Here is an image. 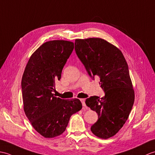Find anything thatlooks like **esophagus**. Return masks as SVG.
Returning a JSON list of instances; mask_svg holds the SVG:
<instances>
[{
	"mask_svg": "<svg viewBox=\"0 0 155 155\" xmlns=\"http://www.w3.org/2000/svg\"><path fill=\"white\" fill-rule=\"evenodd\" d=\"M81 101L82 105H83L84 107H86V105H85V99H81Z\"/></svg>",
	"mask_w": 155,
	"mask_h": 155,
	"instance_id": "esophagus-1",
	"label": "esophagus"
}]
</instances>
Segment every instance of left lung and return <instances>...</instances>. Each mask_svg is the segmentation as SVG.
<instances>
[{"mask_svg": "<svg viewBox=\"0 0 155 155\" xmlns=\"http://www.w3.org/2000/svg\"><path fill=\"white\" fill-rule=\"evenodd\" d=\"M75 50L89 76L100 78L105 92L101 99L91 96L85 100L98 114L91 130L99 138H110L125 124L135 101L128 65L117 48L101 38L76 39Z\"/></svg>", "mask_w": 155, "mask_h": 155, "instance_id": "left-lung-1", "label": "left lung"}]
</instances>
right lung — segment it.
I'll return each mask as SVG.
<instances>
[{"label": "right lung", "instance_id": "right-lung-1", "mask_svg": "<svg viewBox=\"0 0 155 155\" xmlns=\"http://www.w3.org/2000/svg\"><path fill=\"white\" fill-rule=\"evenodd\" d=\"M74 48L69 41L45 42L31 56L24 71V110L34 129L46 138L62 134L71 116L82 108L80 99H62L52 93Z\"/></svg>", "mask_w": 155, "mask_h": 155}]
</instances>
